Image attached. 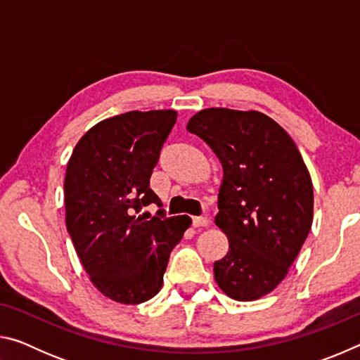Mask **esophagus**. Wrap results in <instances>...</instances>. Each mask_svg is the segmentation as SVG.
<instances>
[{"label":"esophagus","mask_w":360,"mask_h":360,"mask_svg":"<svg viewBox=\"0 0 360 360\" xmlns=\"http://www.w3.org/2000/svg\"><path fill=\"white\" fill-rule=\"evenodd\" d=\"M208 224H210V221L206 217H192V225L195 229L208 227Z\"/></svg>","instance_id":"esophagus-1"}]
</instances>
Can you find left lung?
<instances>
[{
	"label": "left lung",
	"mask_w": 360,
	"mask_h": 360,
	"mask_svg": "<svg viewBox=\"0 0 360 360\" xmlns=\"http://www.w3.org/2000/svg\"><path fill=\"white\" fill-rule=\"evenodd\" d=\"M187 130L224 172L214 222L229 252L214 262L216 283L233 300H257L285 278L309 233L311 176L288 131L259 111L208 108Z\"/></svg>",
	"instance_id": "8db88e82"
}]
</instances>
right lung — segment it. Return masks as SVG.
I'll return each mask as SVG.
<instances>
[{"mask_svg":"<svg viewBox=\"0 0 360 360\" xmlns=\"http://www.w3.org/2000/svg\"><path fill=\"white\" fill-rule=\"evenodd\" d=\"M173 109L130 111L94 125L66 165V229L90 281L124 304L149 300L162 289L169 252L191 217L148 219L138 212L160 205L149 179L176 124Z\"/></svg>","mask_w":360,"mask_h":360,"instance_id":"obj_1","label":"right lung"}]
</instances>
